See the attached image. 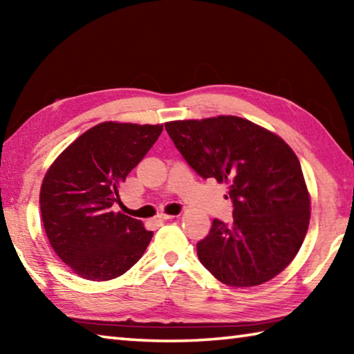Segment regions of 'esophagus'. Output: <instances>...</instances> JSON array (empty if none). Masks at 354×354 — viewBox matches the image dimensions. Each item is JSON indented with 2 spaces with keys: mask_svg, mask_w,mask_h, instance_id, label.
Returning <instances> with one entry per match:
<instances>
[{
  "mask_svg": "<svg viewBox=\"0 0 354 354\" xmlns=\"http://www.w3.org/2000/svg\"><path fill=\"white\" fill-rule=\"evenodd\" d=\"M175 217V215H170V214H159L158 217H156V223H164V221H167V220H170V218H173Z\"/></svg>",
  "mask_w": 354,
  "mask_h": 354,
  "instance_id": "esophagus-1",
  "label": "esophagus"
}]
</instances>
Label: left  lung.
Wrapping results in <instances>:
<instances>
[{
	"label": "left lung",
	"mask_w": 354,
	"mask_h": 354,
	"mask_svg": "<svg viewBox=\"0 0 354 354\" xmlns=\"http://www.w3.org/2000/svg\"><path fill=\"white\" fill-rule=\"evenodd\" d=\"M187 164L227 185L232 221L212 220L196 243L200 262L220 283L253 287L293 261L306 237L310 196L297 154L272 131L247 118L218 115L167 122Z\"/></svg>",
	"instance_id": "left-lung-1"
}]
</instances>
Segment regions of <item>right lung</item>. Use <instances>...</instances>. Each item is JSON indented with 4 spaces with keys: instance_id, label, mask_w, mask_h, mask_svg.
Segmentation results:
<instances>
[{
    "instance_id": "right-lung-1",
    "label": "right lung",
    "mask_w": 354,
    "mask_h": 354,
    "mask_svg": "<svg viewBox=\"0 0 354 354\" xmlns=\"http://www.w3.org/2000/svg\"><path fill=\"white\" fill-rule=\"evenodd\" d=\"M162 124L103 122L57 156L40 187V214L55 253L77 277H122L145 253L153 232L113 212L118 185L162 133Z\"/></svg>"
}]
</instances>
